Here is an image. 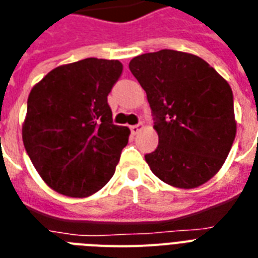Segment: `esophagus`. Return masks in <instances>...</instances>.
I'll use <instances>...</instances> for the list:
<instances>
[{"instance_id":"esophagus-1","label":"esophagus","mask_w":258,"mask_h":258,"mask_svg":"<svg viewBox=\"0 0 258 258\" xmlns=\"http://www.w3.org/2000/svg\"><path fill=\"white\" fill-rule=\"evenodd\" d=\"M142 127H144V125H142V123H139V125H133V126H131L132 135H137V133L141 131Z\"/></svg>"}]
</instances>
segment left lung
<instances>
[{"label": "left lung", "instance_id": "1", "mask_svg": "<svg viewBox=\"0 0 258 258\" xmlns=\"http://www.w3.org/2000/svg\"><path fill=\"white\" fill-rule=\"evenodd\" d=\"M153 112L157 149L146 154L150 170L180 189L205 184L225 162L236 137L233 93L207 61L162 50L129 62Z\"/></svg>", "mask_w": 258, "mask_h": 258}]
</instances>
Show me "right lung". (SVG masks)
I'll return each mask as SVG.
<instances>
[{
    "instance_id": "1",
    "label": "right lung",
    "mask_w": 258,
    "mask_h": 258,
    "mask_svg": "<svg viewBox=\"0 0 258 258\" xmlns=\"http://www.w3.org/2000/svg\"><path fill=\"white\" fill-rule=\"evenodd\" d=\"M118 59L85 58L54 68L33 86L22 141L47 186L84 199L108 184L131 131L113 123L108 94Z\"/></svg>"
}]
</instances>
